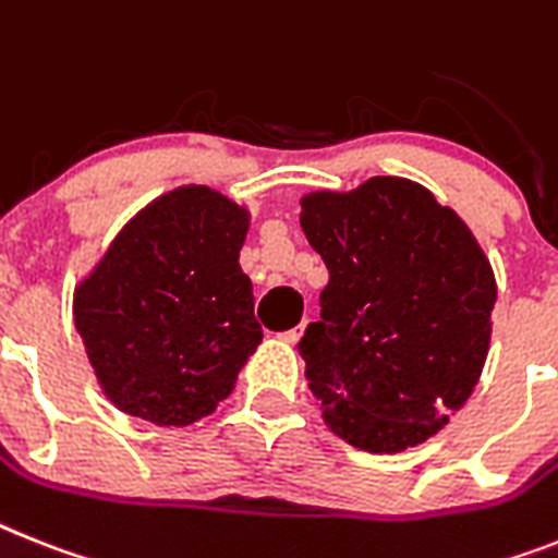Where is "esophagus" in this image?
<instances>
[{
	"instance_id": "obj_1",
	"label": "esophagus",
	"mask_w": 558,
	"mask_h": 558,
	"mask_svg": "<svg viewBox=\"0 0 558 558\" xmlns=\"http://www.w3.org/2000/svg\"><path fill=\"white\" fill-rule=\"evenodd\" d=\"M302 330H305V322H302V325H299V328L284 330V333L279 336V339H284V342H288V344H296V342H299V336H302Z\"/></svg>"
}]
</instances>
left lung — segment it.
Returning a JSON list of instances; mask_svg holds the SVG:
<instances>
[{"instance_id": "8db88e82", "label": "left lung", "mask_w": 558, "mask_h": 558, "mask_svg": "<svg viewBox=\"0 0 558 558\" xmlns=\"http://www.w3.org/2000/svg\"><path fill=\"white\" fill-rule=\"evenodd\" d=\"M299 222L330 274L319 322L299 342L322 416L371 453L422 445L482 376L490 262L471 228L411 179L307 193Z\"/></svg>"}]
</instances>
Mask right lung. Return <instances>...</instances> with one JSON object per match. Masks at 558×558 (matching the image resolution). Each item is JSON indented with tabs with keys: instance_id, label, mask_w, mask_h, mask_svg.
Segmentation results:
<instances>
[{
	"instance_id": "1",
	"label": "right lung",
	"mask_w": 558,
	"mask_h": 558,
	"mask_svg": "<svg viewBox=\"0 0 558 558\" xmlns=\"http://www.w3.org/2000/svg\"><path fill=\"white\" fill-rule=\"evenodd\" d=\"M245 207L205 185L154 199L73 293V322L105 396L128 416L185 427L210 416L259 348L239 268Z\"/></svg>"
}]
</instances>
